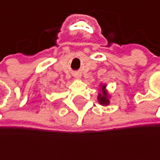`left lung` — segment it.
Segmentation results:
<instances>
[{
	"label": "left lung",
	"mask_w": 160,
	"mask_h": 160,
	"mask_svg": "<svg viewBox=\"0 0 160 160\" xmlns=\"http://www.w3.org/2000/svg\"><path fill=\"white\" fill-rule=\"evenodd\" d=\"M101 90H102V93H99L98 95V101L99 103L103 105V106H108L109 105V96L106 90V85H103L101 86Z\"/></svg>",
	"instance_id": "1"
}]
</instances>
